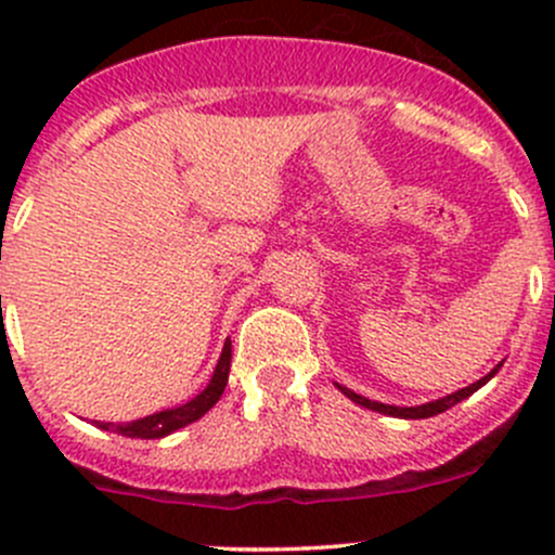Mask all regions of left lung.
<instances>
[{"mask_svg": "<svg viewBox=\"0 0 555 555\" xmlns=\"http://www.w3.org/2000/svg\"><path fill=\"white\" fill-rule=\"evenodd\" d=\"M502 367V362L500 365L494 367V371L489 373V376H483L480 378V382H475V384H469V386H464V389H459V391H453V395H449V397H440V400H433V402H424V405H413V408H397V405H384V402H376V400H367V397H362V395H357V391H351V389H346V386H340V384H335L338 386L340 391H344L346 397H349L351 402H357V405H362V408H371V411H378V413H386V416H397V418H429V416H438V413H443V411H449L451 405H456V402H462V400H467L469 395H473V391H478L480 386H483L486 382H491V378L496 376V371H500Z\"/></svg>", "mask_w": 555, "mask_h": 555, "instance_id": "left-lung-1", "label": "left lung"}]
</instances>
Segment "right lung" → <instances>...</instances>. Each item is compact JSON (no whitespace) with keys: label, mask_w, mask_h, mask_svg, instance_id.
<instances>
[{"label":"right lung","mask_w":555,"mask_h":555,"mask_svg":"<svg viewBox=\"0 0 555 555\" xmlns=\"http://www.w3.org/2000/svg\"><path fill=\"white\" fill-rule=\"evenodd\" d=\"M228 371H231V340H225V346H222L220 362H217L211 382L206 384V389L201 391V395H195L193 400H188L179 408H166V411L153 413V416L137 418V422L131 424L96 422V427L109 429V433H117V435H126V438H142V440L166 438V435L198 422L206 411H211V408L217 405V400H220L222 391H225L228 386Z\"/></svg>","instance_id":"add662e5"}]
</instances>
